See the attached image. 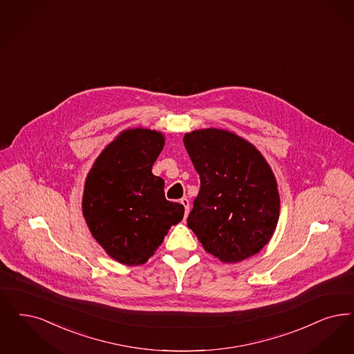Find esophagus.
Masks as SVG:
<instances>
[{
    "mask_svg": "<svg viewBox=\"0 0 354 354\" xmlns=\"http://www.w3.org/2000/svg\"><path fill=\"white\" fill-rule=\"evenodd\" d=\"M180 203L183 204L184 208H185V216L189 212V200L187 198H183L180 200Z\"/></svg>",
    "mask_w": 354,
    "mask_h": 354,
    "instance_id": "obj_1",
    "label": "esophagus"
}]
</instances>
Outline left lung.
Returning a JSON list of instances; mask_svg holds the SVG:
<instances>
[{
  "mask_svg": "<svg viewBox=\"0 0 354 354\" xmlns=\"http://www.w3.org/2000/svg\"><path fill=\"white\" fill-rule=\"evenodd\" d=\"M183 142L200 176L187 225L221 262L257 254L279 218V192L269 163L250 142L223 129L194 130Z\"/></svg>",
  "mask_w": 354,
  "mask_h": 354,
  "instance_id": "obj_1",
  "label": "left lung"
}]
</instances>
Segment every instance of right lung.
<instances>
[{
  "label": "right lung",
  "mask_w": 354,
  "mask_h": 354,
  "mask_svg": "<svg viewBox=\"0 0 354 354\" xmlns=\"http://www.w3.org/2000/svg\"><path fill=\"white\" fill-rule=\"evenodd\" d=\"M165 146L162 133L129 129L97 156L85 179L83 214L102 249L136 266L156 253L184 207L165 198V182L151 169Z\"/></svg>",
  "instance_id": "right-lung-1"
}]
</instances>
